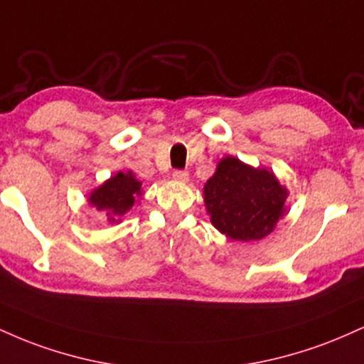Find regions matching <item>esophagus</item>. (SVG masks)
<instances>
[{
  "instance_id": "1",
  "label": "esophagus",
  "mask_w": 364,
  "mask_h": 364,
  "mask_svg": "<svg viewBox=\"0 0 364 364\" xmlns=\"http://www.w3.org/2000/svg\"><path fill=\"white\" fill-rule=\"evenodd\" d=\"M173 179H174V181H178V183H188V179H190V174H188L186 171H174Z\"/></svg>"
}]
</instances>
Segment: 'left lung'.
<instances>
[{
	"instance_id": "1",
	"label": "left lung",
	"mask_w": 364,
	"mask_h": 364,
	"mask_svg": "<svg viewBox=\"0 0 364 364\" xmlns=\"http://www.w3.org/2000/svg\"><path fill=\"white\" fill-rule=\"evenodd\" d=\"M287 195L274 171L253 168L235 156L220 159L203 186L212 225L235 241L269 236L286 214Z\"/></svg>"
}]
</instances>
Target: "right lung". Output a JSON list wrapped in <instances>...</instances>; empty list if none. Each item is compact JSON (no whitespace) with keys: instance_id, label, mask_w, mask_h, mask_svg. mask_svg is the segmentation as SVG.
<instances>
[{"instance_id":"add662e5","label":"right lung","mask_w":364,"mask_h":364,"mask_svg":"<svg viewBox=\"0 0 364 364\" xmlns=\"http://www.w3.org/2000/svg\"><path fill=\"white\" fill-rule=\"evenodd\" d=\"M144 196L141 183L133 171H119L89 193V205L104 212L109 224H119L124 214L136 205Z\"/></svg>"}]
</instances>
